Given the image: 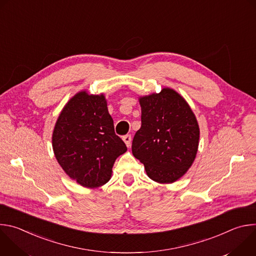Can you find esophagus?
I'll return each mask as SVG.
<instances>
[{
    "mask_svg": "<svg viewBox=\"0 0 256 256\" xmlns=\"http://www.w3.org/2000/svg\"><path fill=\"white\" fill-rule=\"evenodd\" d=\"M122 140H124V142H126V147H130V144H132V136H130V134H126V136H124Z\"/></svg>",
    "mask_w": 256,
    "mask_h": 256,
    "instance_id": "1",
    "label": "esophagus"
}]
</instances>
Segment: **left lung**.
Returning a JSON list of instances; mask_svg holds the SVG:
<instances>
[{
  "label": "left lung",
  "instance_id": "obj_1",
  "mask_svg": "<svg viewBox=\"0 0 256 256\" xmlns=\"http://www.w3.org/2000/svg\"><path fill=\"white\" fill-rule=\"evenodd\" d=\"M142 126L132 155L147 175L162 184H173L192 167L200 142V126L190 104L174 89L138 97Z\"/></svg>",
  "mask_w": 256,
  "mask_h": 256
}]
</instances>
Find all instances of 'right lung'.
I'll list each match as a JSON object with an SVG mask.
<instances>
[{"mask_svg":"<svg viewBox=\"0 0 256 256\" xmlns=\"http://www.w3.org/2000/svg\"><path fill=\"white\" fill-rule=\"evenodd\" d=\"M56 161L72 179L87 188L110 179L116 158L128 150L116 134L103 93L82 90L64 106L52 132Z\"/></svg>","mask_w":256,"mask_h":256,"instance_id":"add662e5","label":"right lung"}]
</instances>
